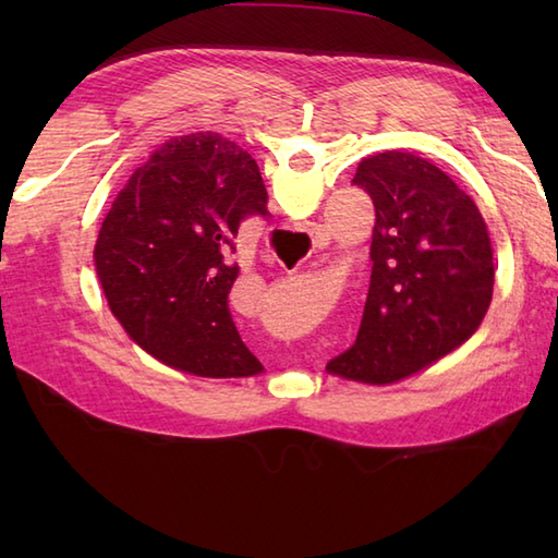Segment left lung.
<instances>
[{
    "mask_svg": "<svg viewBox=\"0 0 558 558\" xmlns=\"http://www.w3.org/2000/svg\"><path fill=\"white\" fill-rule=\"evenodd\" d=\"M352 182L376 210L372 280L357 340L326 369L384 386L475 333L492 302L494 254L475 201L429 160L386 150L362 160Z\"/></svg>",
    "mask_w": 558,
    "mask_h": 558,
    "instance_id": "8db88e82",
    "label": "left lung"
}]
</instances>
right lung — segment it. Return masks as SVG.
Masks as SVG:
<instances>
[{"mask_svg":"<svg viewBox=\"0 0 558 558\" xmlns=\"http://www.w3.org/2000/svg\"><path fill=\"white\" fill-rule=\"evenodd\" d=\"M266 204L256 160L213 132L168 141L129 177L93 258L117 322L153 357L208 378L264 369L228 310L240 276L228 252Z\"/></svg>","mask_w":558,"mask_h":558,"instance_id":"obj_1","label":"right lung"}]
</instances>
